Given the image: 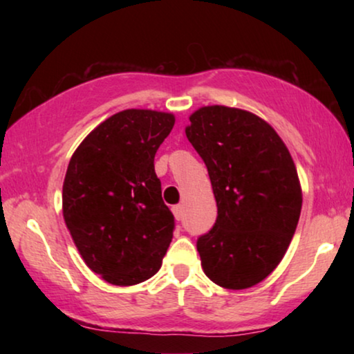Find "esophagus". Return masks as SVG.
I'll use <instances>...</instances> for the list:
<instances>
[{
    "instance_id": "34e87169",
    "label": "esophagus",
    "mask_w": 354,
    "mask_h": 354,
    "mask_svg": "<svg viewBox=\"0 0 354 354\" xmlns=\"http://www.w3.org/2000/svg\"><path fill=\"white\" fill-rule=\"evenodd\" d=\"M172 212H174V217H176L177 221H180V219H182V216H183V211H182V206H180V205H176V206H172Z\"/></svg>"
}]
</instances>
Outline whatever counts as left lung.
Returning a JSON list of instances; mask_svg holds the SVG:
<instances>
[{
    "mask_svg": "<svg viewBox=\"0 0 354 354\" xmlns=\"http://www.w3.org/2000/svg\"><path fill=\"white\" fill-rule=\"evenodd\" d=\"M188 142L209 174L217 217L196 241L205 274L243 290L282 261L301 212L297 167L277 132L258 115L205 106L190 115Z\"/></svg>",
    "mask_w": 354,
    "mask_h": 354,
    "instance_id": "obj_1",
    "label": "left lung"
}]
</instances>
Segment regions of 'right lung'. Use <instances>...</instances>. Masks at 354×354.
<instances>
[{
    "label": "right lung",
    "instance_id": "right-lung-1",
    "mask_svg": "<svg viewBox=\"0 0 354 354\" xmlns=\"http://www.w3.org/2000/svg\"><path fill=\"white\" fill-rule=\"evenodd\" d=\"M172 114L125 109L100 124L72 154L62 214L86 266L113 285L158 272L176 221L161 196L154 154L174 127Z\"/></svg>",
    "mask_w": 354,
    "mask_h": 354
}]
</instances>
